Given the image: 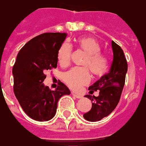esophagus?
<instances>
[{"label":"esophagus","mask_w":146,"mask_h":146,"mask_svg":"<svg viewBox=\"0 0 146 146\" xmlns=\"http://www.w3.org/2000/svg\"><path fill=\"white\" fill-rule=\"evenodd\" d=\"M72 94L73 96H74V97H75V98H82V96L81 95H78V94H76V93H74V92H72Z\"/></svg>","instance_id":"obj_1"}]
</instances>
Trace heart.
Listing matches in <instances>:
<instances>
[{"label":"heart","instance_id":"b5f03b06","mask_svg":"<svg viewBox=\"0 0 146 146\" xmlns=\"http://www.w3.org/2000/svg\"><path fill=\"white\" fill-rule=\"evenodd\" d=\"M77 46L79 50L86 54L82 64L87 66L93 75L100 77L106 73L108 68V60L100 53V44L95 38L90 37L78 38ZM72 52V48L70 44L64 42L60 46L57 57L58 63L61 66L68 65ZM87 68H74L65 72L63 75L64 83L74 90H78L82 85H87L90 81V74Z\"/></svg>","mask_w":146,"mask_h":146}]
</instances>
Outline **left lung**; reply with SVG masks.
Returning <instances> with one entry per match:
<instances>
[{
	"mask_svg": "<svg viewBox=\"0 0 146 146\" xmlns=\"http://www.w3.org/2000/svg\"><path fill=\"white\" fill-rule=\"evenodd\" d=\"M111 48L113 61L109 71L88 88L89 94H91L98 90L100 95L97 97L90 95H85L92 103V108L83 115L87 121H100L111 113L120 100L128 71V64L122 49L113 40L111 41Z\"/></svg>",
	"mask_w": 146,
	"mask_h": 146,
	"instance_id": "obj_1",
	"label": "left lung"
}]
</instances>
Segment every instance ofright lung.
Instances as JSON below:
<instances>
[{"label":"right lung","instance_id":"obj_1","mask_svg":"<svg viewBox=\"0 0 146 146\" xmlns=\"http://www.w3.org/2000/svg\"><path fill=\"white\" fill-rule=\"evenodd\" d=\"M66 37V33H44L29 40L17 54L12 69L14 92L24 111L36 121L53 119L59 98L71 94L62 82L54 91L43 84L44 72L57 68L58 51Z\"/></svg>","mask_w":146,"mask_h":146}]
</instances>
